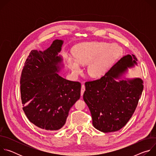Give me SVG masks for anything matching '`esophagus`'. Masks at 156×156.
<instances>
[{
    "label": "esophagus",
    "mask_w": 156,
    "mask_h": 156,
    "mask_svg": "<svg viewBox=\"0 0 156 156\" xmlns=\"http://www.w3.org/2000/svg\"><path fill=\"white\" fill-rule=\"evenodd\" d=\"M84 91H85V85L84 84H83L81 85V96L83 95Z\"/></svg>",
    "instance_id": "esophagus-1"
}]
</instances>
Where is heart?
Returning a JSON list of instances; mask_svg holds the SVG:
<instances>
[{
  "label": "heart",
  "mask_w": 156,
  "mask_h": 156,
  "mask_svg": "<svg viewBox=\"0 0 156 156\" xmlns=\"http://www.w3.org/2000/svg\"><path fill=\"white\" fill-rule=\"evenodd\" d=\"M72 52L74 57L68 55L65 56L72 73L78 75L81 72L80 64L88 63L87 74L92 78H98L105 74L110 65L120 54L122 49L117 44L105 42H86L77 44Z\"/></svg>",
  "instance_id": "1"
}]
</instances>
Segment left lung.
Returning <instances> with one entry per match:
<instances>
[{
	"mask_svg": "<svg viewBox=\"0 0 156 156\" xmlns=\"http://www.w3.org/2000/svg\"><path fill=\"white\" fill-rule=\"evenodd\" d=\"M134 55L122 57L104 76L85 83L83 99L91 113L93 125L104 132L120 129L129 121L143 90V81H116L128 67L136 64Z\"/></svg>",
	"mask_w": 156,
	"mask_h": 156,
	"instance_id": "obj_1",
	"label": "left lung"
}]
</instances>
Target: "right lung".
<instances>
[{
  "instance_id": "obj_1",
  "label": "right lung",
  "mask_w": 156,
  "mask_h": 156,
  "mask_svg": "<svg viewBox=\"0 0 156 156\" xmlns=\"http://www.w3.org/2000/svg\"><path fill=\"white\" fill-rule=\"evenodd\" d=\"M63 44L54 41L45 51L33 50L26 60L20 77L23 110L36 126L56 131L65 123L70 108L80 98L81 83L59 76L58 56Z\"/></svg>"
}]
</instances>
